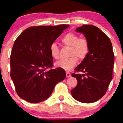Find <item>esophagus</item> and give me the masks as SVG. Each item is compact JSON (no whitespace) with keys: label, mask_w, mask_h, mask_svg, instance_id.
Wrapping results in <instances>:
<instances>
[{"label":"esophagus","mask_w":123,"mask_h":123,"mask_svg":"<svg viewBox=\"0 0 123 123\" xmlns=\"http://www.w3.org/2000/svg\"><path fill=\"white\" fill-rule=\"evenodd\" d=\"M66 75H67V77L69 78V77L71 76V74H70L69 72H66Z\"/></svg>","instance_id":"obj_1"}]
</instances>
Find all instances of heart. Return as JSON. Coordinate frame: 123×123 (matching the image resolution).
Listing matches in <instances>:
<instances>
[{
    "label": "heart",
    "instance_id": "1",
    "mask_svg": "<svg viewBox=\"0 0 123 123\" xmlns=\"http://www.w3.org/2000/svg\"><path fill=\"white\" fill-rule=\"evenodd\" d=\"M62 43L65 46L70 47V58L62 59L55 63V66L58 68L69 71L72 70L77 65L78 60L86 58L89 51V45L87 40L85 38H80L78 35L73 33H68L62 38ZM50 51L51 56L55 59L59 58L58 46L55 43H53L50 46Z\"/></svg>",
    "mask_w": 123,
    "mask_h": 123
}]
</instances>
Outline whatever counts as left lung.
<instances>
[{
  "mask_svg": "<svg viewBox=\"0 0 123 123\" xmlns=\"http://www.w3.org/2000/svg\"><path fill=\"white\" fill-rule=\"evenodd\" d=\"M75 31L85 36L89 51L74 69L83 74H72L78 83L71 94L78 101L92 103L104 96L112 79L114 55L112 43L101 30L93 25H83Z\"/></svg>",
  "mask_w": 123,
  "mask_h": 123,
  "instance_id": "1",
  "label": "left lung"
}]
</instances>
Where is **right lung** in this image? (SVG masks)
Wrapping results in <instances>:
<instances>
[{
  "label": "right lung",
  "instance_id": "add662e5",
  "mask_svg": "<svg viewBox=\"0 0 123 123\" xmlns=\"http://www.w3.org/2000/svg\"><path fill=\"white\" fill-rule=\"evenodd\" d=\"M68 25L31 27L17 38L11 55V77L18 95L31 103L48 98L65 70L53 67L50 46Z\"/></svg>",
  "mask_w": 123,
  "mask_h": 123
}]
</instances>
